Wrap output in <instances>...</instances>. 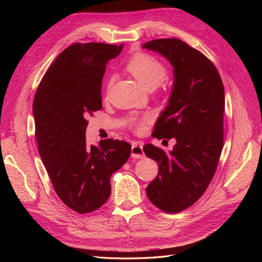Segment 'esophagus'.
I'll list each match as a JSON object with an SVG mask.
<instances>
[{"label": "esophagus", "instance_id": "34e87169", "mask_svg": "<svg viewBox=\"0 0 262 262\" xmlns=\"http://www.w3.org/2000/svg\"><path fill=\"white\" fill-rule=\"evenodd\" d=\"M131 155L134 158H139V160H140V158L145 157V154L143 152V144H142L141 142H136V143L132 145Z\"/></svg>", "mask_w": 262, "mask_h": 262}]
</instances>
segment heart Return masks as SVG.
<instances>
[{
    "label": "heart",
    "mask_w": 262,
    "mask_h": 262,
    "mask_svg": "<svg viewBox=\"0 0 262 262\" xmlns=\"http://www.w3.org/2000/svg\"><path fill=\"white\" fill-rule=\"evenodd\" d=\"M126 70L140 81L147 89L160 85L167 75V68L164 63L152 54L140 52L134 54L125 64ZM106 91H109L112 86V77L106 82ZM147 116L132 117L130 119V125L134 130H142L146 121Z\"/></svg>",
    "instance_id": "obj_1"
}]
</instances>
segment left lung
Wrapping results in <instances>:
<instances>
[{"instance_id":"8db88e82","label":"left lung","mask_w":262,"mask_h":262,"mask_svg":"<svg viewBox=\"0 0 262 262\" xmlns=\"http://www.w3.org/2000/svg\"><path fill=\"white\" fill-rule=\"evenodd\" d=\"M143 48L169 60L175 74L154 137L173 139L176 144L171 152L153 144L143 146L145 155L158 164L146 194L163 212L179 213L200 199L216 171L224 145V86L212 61L180 39H155Z\"/></svg>"}]
</instances>
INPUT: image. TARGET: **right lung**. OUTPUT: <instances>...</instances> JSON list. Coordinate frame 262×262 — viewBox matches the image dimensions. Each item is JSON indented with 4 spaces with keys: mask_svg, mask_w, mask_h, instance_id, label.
Here are the masks:
<instances>
[{
    "mask_svg": "<svg viewBox=\"0 0 262 262\" xmlns=\"http://www.w3.org/2000/svg\"><path fill=\"white\" fill-rule=\"evenodd\" d=\"M123 45L76 42L46 71L35 94L33 113L38 152L55 193L80 214L96 211L112 193L110 177L128 161L131 145L107 139L86 144V117L100 110L106 64Z\"/></svg>",
    "mask_w": 262,
    "mask_h": 262,
    "instance_id": "add662e5",
    "label": "right lung"
}]
</instances>
